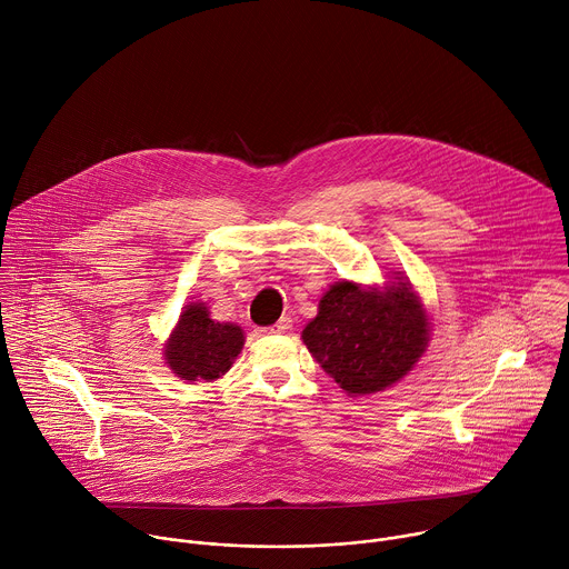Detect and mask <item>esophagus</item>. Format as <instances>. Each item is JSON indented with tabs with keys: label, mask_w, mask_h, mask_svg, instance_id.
I'll use <instances>...</instances> for the list:
<instances>
[{
	"label": "esophagus",
	"mask_w": 569,
	"mask_h": 569,
	"mask_svg": "<svg viewBox=\"0 0 569 569\" xmlns=\"http://www.w3.org/2000/svg\"><path fill=\"white\" fill-rule=\"evenodd\" d=\"M292 329V319L288 315H283L277 323H272V327L266 329V333H288Z\"/></svg>",
	"instance_id": "34e87169"
}]
</instances>
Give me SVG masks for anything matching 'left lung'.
Masks as SVG:
<instances>
[{"mask_svg":"<svg viewBox=\"0 0 569 569\" xmlns=\"http://www.w3.org/2000/svg\"><path fill=\"white\" fill-rule=\"evenodd\" d=\"M301 340L349 396H365L412 371L428 347L430 321L410 283L378 290L338 281L319 299Z\"/></svg>","mask_w":569,"mask_h":569,"instance_id":"obj_1","label":"left lung"}]
</instances>
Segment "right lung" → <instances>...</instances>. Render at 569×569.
<instances>
[{"mask_svg":"<svg viewBox=\"0 0 569 569\" xmlns=\"http://www.w3.org/2000/svg\"><path fill=\"white\" fill-rule=\"evenodd\" d=\"M246 345L242 329L229 321H213L204 303H189L173 329L164 358L182 380H218L224 376Z\"/></svg>","mask_w":569,"mask_h":569,"instance_id":"1","label":"right lung"}]
</instances>
